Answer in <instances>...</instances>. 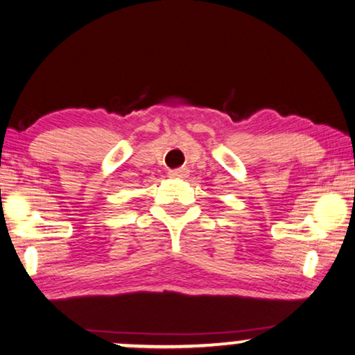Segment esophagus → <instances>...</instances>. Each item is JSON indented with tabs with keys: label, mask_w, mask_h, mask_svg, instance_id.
<instances>
[{
	"label": "esophagus",
	"mask_w": 355,
	"mask_h": 355,
	"mask_svg": "<svg viewBox=\"0 0 355 355\" xmlns=\"http://www.w3.org/2000/svg\"><path fill=\"white\" fill-rule=\"evenodd\" d=\"M186 176H187V171H186V169H174V171H169V178L181 179V178H186Z\"/></svg>",
	"instance_id": "34e87169"
}]
</instances>
